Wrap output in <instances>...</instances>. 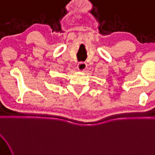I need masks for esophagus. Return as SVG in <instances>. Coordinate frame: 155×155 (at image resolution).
<instances>
[{
	"instance_id": "obj_1",
	"label": "esophagus",
	"mask_w": 155,
	"mask_h": 155,
	"mask_svg": "<svg viewBox=\"0 0 155 155\" xmlns=\"http://www.w3.org/2000/svg\"><path fill=\"white\" fill-rule=\"evenodd\" d=\"M77 68L80 72H84L85 70V69L87 68L86 64H85V62H79V63L78 64Z\"/></svg>"
}]
</instances>
